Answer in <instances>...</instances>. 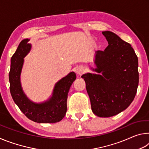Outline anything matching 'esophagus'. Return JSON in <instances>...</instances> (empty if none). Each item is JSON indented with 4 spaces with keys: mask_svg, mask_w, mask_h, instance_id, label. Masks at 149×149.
Segmentation results:
<instances>
[{
    "mask_svg": "<svg viewBox=\"0 0 149 149\" xmlns=\"http://www.w3.org/2000/svg\"><path fill=\"white\" fill-rule=\"evenodd\" d=\"M85 72V68L84 66H81H81H79V67L77 68L76 73H77V75H81L82 74H84Z\"/></svg>",
    "mask_w": 149,
    "mask_h": 149,
    "instance_id": "obj_1",
    "label": "esophagus"
}]
</instances>
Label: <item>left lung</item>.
<instances>
[{
	"label": "left lung",
	"mask_w": 149,
	"mask_h": 149,
	"mask_svg": "<svg viewBox=\"0 0 149 149\" xmlns=\"http://www.w3.org/2000/svg\"><path fill=\"white\" fill-rule=\"evenodd\" d=\"M108 42L104 51L95 53L94 70L102 75H83L91 109L107 118L125 110L134 99L139 84L138 58L131 45L111 31H103Z\"/></svg>",
	"instance_id": "1"
}]
</instances>
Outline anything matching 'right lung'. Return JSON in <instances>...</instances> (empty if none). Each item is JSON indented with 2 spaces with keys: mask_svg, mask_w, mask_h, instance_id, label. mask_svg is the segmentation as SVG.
Returning a JSON list of instances; mask_svg holds the SVG:
<instances>
[{
  "mask_svg": "<svg viewBox=\"0 0 149 149\" xmlns=\"http://www.w3.org/2000/svg\"><path fill=\"white\" fill-rule=\"evenodd\" d=\"M29 39L20 42L17 50L11 58L9 72L10 91L15 103L20 110L32 121L38 123L58 122L65 116L67 111V99L70 88L76 79L74 72H71L62 78L54 87L53 95L49 101L35 104L27 99L20 84V74L24 58L31 49Z\"/></svg>",
  "mask_w": 149,
  "mask_h": 149,
  "instance_id": "obj_1",
  "label": "right lung"
}]
</instances>
